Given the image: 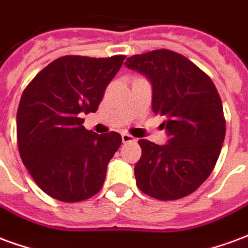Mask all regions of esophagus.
I'll use <instances>...</instances> for the list:
<instances>
[{"label":"esophagus","mask_w":248,"mask_h":248,"mask_svg":"<svg viewBox=\"0 0 248 248\" xmlns=\"http://www.w3.org/2000/svg\"><path fill=\"white\" fill-rule=\"evenodd\" d=\"M135 140H135L133 135L127 134V133H124V134H122V142H124V143H129V142H135Z\"/></svg>","instance_id":"obj_1"}]
</instances>
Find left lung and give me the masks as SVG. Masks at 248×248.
<instances>
[{
    "label": "left lung",
    "instance_id": "1",
    "mask_svg": "<svg viewBox=\"0 0 248 248\" xmlns=\"http://www.w3.org/2000/svg\"><path fill=\"white\" fill-rule=\"evenodd\" d=\"M153 86V111L163 115L169 140H140L137 186L159 201L190 195L213 171L226 134L223 106L211 78L190 60L161 49L127 58Z\"/></svg>",
    "mask_w": 248,
    "mask_h": 248
}]
</instances>
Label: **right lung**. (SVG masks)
Returning <instances> with one entry per match:
<instances>
[{"label": "right lung", "instance_id": "obj_1", "mask_svg": "<svg viewBox=\"0 0 248 248\" xmlns=\"http://www.w3.org/2000/svg\"><path fill=\"white\" fill-rule=\"evenodd\" d=\"M124 56H65L46 66L22 93L17 111L21 159L34 182L62 202H79L103 186L118 133L95 134L82 118L95 113Z\"/></svg>", "mask_w": 248, "mask_h": 248}]
</instances>
